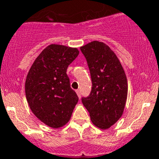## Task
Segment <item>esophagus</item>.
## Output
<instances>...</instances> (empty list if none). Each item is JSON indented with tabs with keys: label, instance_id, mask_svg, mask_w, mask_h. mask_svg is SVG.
Wrapping results in <instances>:
<instances>
[{
	"label": "esophagus",
	"instance_id": "obj_1",
	"mask_svg": "<svg viewBox=\"0 0 159 159\" xmlns=\"http://www.w3.org/2000/svg\"><path fill=\"white\" fill-rule=\"evenodd\" d=\"M76 93H77V95L78 96V97H79V98H81V93H80L79 90L78 89L76 90Z\"/></svg>",
	"mask_w": 159,
	"mask_h": 159
}]
</instances>
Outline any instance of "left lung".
Returning a JSON list of instances; mask_svg holds the SVG:
<instances>
[{
  "mask_svg": "<svg viewBox=\"0 0 159 159\" xmlns=\"http://www.w3.org/2000/svg\"><path fill=\"white\" fill-rule=\"evenodd\" d=\"M92 79L89 96L81 101L93 124L108 129L122 116L128 97V80L115 53L105 43L93 41L81 47Z\"/></svg>",
  "mask_w": 159,
  "mask_h": 159,
  "instance_id": "left-lung-1",
  "label": "left lung"
}]
</instances>
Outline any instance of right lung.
<instances>
[{
  "label": "right lung",
  "instance_id": "obj_1",
  "mask_svg": "<svg viewBox=\"0 0 159 159\" xmlns=\"http://www.w3.org/2000/svg\"><path fill=\"white\" fill-rule=\"evenodd\" d=\"M78 54L77 48L51 44L35 58L27 75L28 105L39 120L52 128L69 122L78 101L66 74L67 67Z\"/></svg>",
  "mask_w": 159,
  "mask_h": 159
}]
</instances>
